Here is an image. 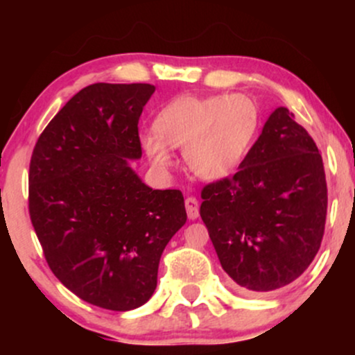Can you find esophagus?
Wrapping results in <instances>:
<instances>
[{"mask_svg": "<svg viewBox=\"0 0 355 355\" xmlns=\"http://www.w3.org/2000/svg\"><path fill=\"white\" fill-rule=\"evenodd\" d=\"M185 209L187 215H189L190 220H195L198 217V200L195 197H187L185 200Z\"/></svg>", "mask_w": 355, "mask_h": 355, "instance_id": "34e87169", "label": "esophagus"}]
</instances>
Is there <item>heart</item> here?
Instances as JSON below:
<instances>
[{"instance_id":"b5f03b06","label":"heart","mask_w":355,"mask_h":355,"mask_svg":"<svg viewBox=\"0 0 355 355\" xmlns=\"http://www.w3.org/2000/svg\"><path fill=\"white\" fill-rule=\"evenodd\" d=\"M260 125L259 107L243 93L182 95L157 113L153 132L140 145L158 170H168L172 148H183L187 165L203 180H222L239 168Z\"/></svg>"}]
</instances>
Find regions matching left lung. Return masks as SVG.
I'll list each match as a JSON object with an SVG mask.
<instances>
[{
    "label": "left lung",
    "mask_w": 355,
    "mask_h": 355,
    "mask_svg": "<svg viewBox=\"0 0 355 355\" xmlns=\"http://www.w3.org/2000/svg\"><path fill=\"white\" fill-rule=\"evenodd\" d=\"M200 217L222 268L240 291L294 282L324 237L327 183L315 141L277 108L232 177L202 190Z\"/></svg>",
    "instance_id": "left-lung-1"
}]
</instances>
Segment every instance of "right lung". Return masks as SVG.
Here are the masks:
<instances>
[{"label": "right lung", "instance_id": "right-lung-1", "mask_svg": "<svg viewBox=\"0 0 355 355\" xmlns=\"http://www.w3.org/2000/svg\"><path fill=\"white\" fill-rule=\"evenodd\" d=\"M155 87L95 83L56 113L30 162L28 209L56 279L85 302L132 311L157 288L160 257L185 225L180 190H153L138 120Z\"/></svg>", "mask_w": 355, "mask_h": 355}]
</instances>
